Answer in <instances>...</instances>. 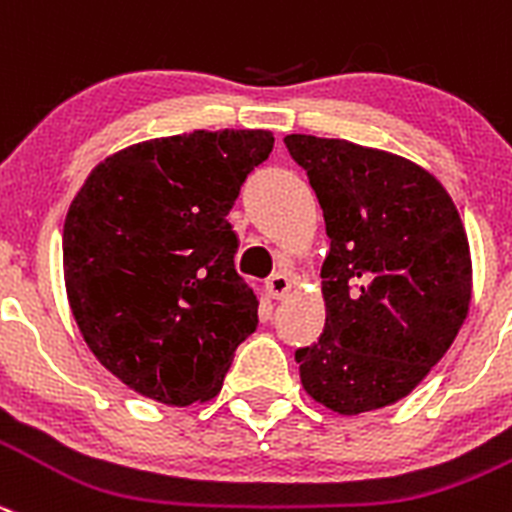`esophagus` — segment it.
Returning a JSON list of instances; mask_svg holds the SVG:
<instances>
[{
	"instance_id": "esophagus-1",
	"label": "esophagus",
	"mask_w": 512,
	"mask_h": 512,
	"mask_svg": "<svg viewBox=\"0 0 512 512\" xmlns=\"http://www.w3.org/2000/svg\"><path fill=\"white\" fill-rule=\"evenodd\" d=\"M290 278L288 275H272L270 280H267V293H270V298H275V300H283L285 295L290 293Z\"/></svg>"
}]
</instances>
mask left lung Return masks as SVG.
Wrapping results in <instances>:
<instances>
[{
	"instance_id": "left-lung-1",
	"label": "left lung",
	"mask_w": 512,
	"mask_h": 512,
	"mask_svg": "<svg viewBox=\"0 0 512 512\" xmlns=\"http://www.w3.org/2000/svg\"><path fill=\"white\" fill-rule=\"evenodd\" d=\"M331 240L321 267L326 326L295 351L303 389L364 414L412 394L460 333L472 260L460 212L427 169L341 138L293 133Z\"/></svg>"
}]
</instances>
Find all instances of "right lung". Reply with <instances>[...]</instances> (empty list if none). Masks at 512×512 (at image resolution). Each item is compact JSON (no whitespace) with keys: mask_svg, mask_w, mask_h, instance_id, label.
<instances>
[{"mask_svg":"<svg viewBox=\"0 0 512 512\" xmlns=\"http://www.w3.org/2000/svg\"><path fill=\"white\" fill-rule=\"evenodd\" d=\"M270 131H194L100 161L65 217L70 310L100 364L148 399L189 407L219 394L257 328L227 222Z\"/></svg>","mask_w":512,"mask_h":512,"instance_id":"1","label":"right lung"}]
</instances>
